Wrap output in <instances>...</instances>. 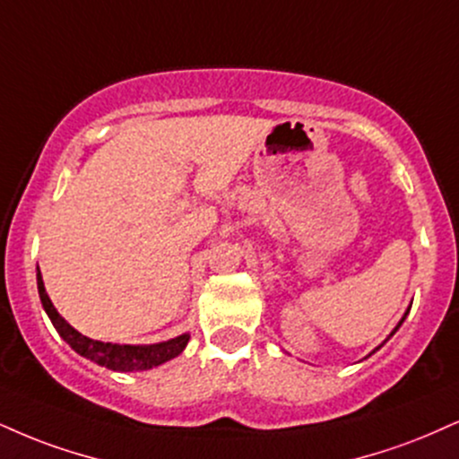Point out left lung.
<instances>
[{
	"mask_svg": "<svg viewBox=\"0 0 459 459\" xmlns=\"http://www.w3.org/2000/svg\"><path fill=\"white\" fill-rule=\"evenodd\" d=\"M406 314H408V312H406ZM406 314H404V318H406ZM404 318H402V320H400V325H402V323H404ZM400 325H397V327H395V331H397V329H400ZM395 331H394V333H395ZM394 333H391V335H394ZM378 349H380V346H378Z\"/></svg>",
	"mask_w": 459,
	"mask_h": 459,
	"instance_id": "left-lung-1",
	"label": "left lung"
}]
</instances>
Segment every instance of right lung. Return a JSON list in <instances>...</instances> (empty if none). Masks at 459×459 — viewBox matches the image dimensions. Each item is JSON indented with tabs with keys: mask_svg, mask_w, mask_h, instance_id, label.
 I'll return each instance as SVG.
<instances>
[{
	"mask_svg": "<svg viewBox=\"0 0 459 459\" xmlns=\"http://www.w3.org/2000/svg\"><path fill=\"white\" fill-rule=\"evenodd\" d=\"M38 292H40V301L44 312L51 318L53 327L57 329V333L68 342V344L74 349L79 355L91 359L98 366H104L108 369H115V372H136V369H152L160 366V363L169 361L179 355L181 351L186 349L190 335H179V338L160 342V344L152 346H130V344H110V342H100L91 340L87 335H82L74 327H70L65 320L59 316V312L55 310V306L48 299L47 290H44V282L40 269H38Z\"/></svg>",
	"mask_w": 459,
	"mask_h": 459,
	"instance_id": "add662e5",
	"label": "right lung"
}]
</instances>
